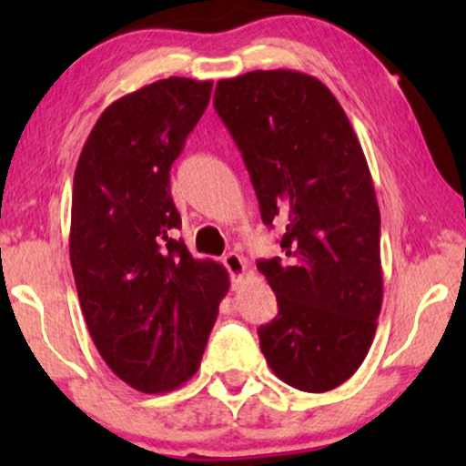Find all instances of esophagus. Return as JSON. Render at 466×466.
I'll list each match as a JSON object with an SVG mask.
<instances>
[{
	"instance_id": "1",
	"label": "esophagus",
	"mask_w": 466,
	"mask_h": 466,
	"mask_svg": "<svg viewBox=\"0 0 466 466\" xmlns=\"http://www.w3.org/2000/svg\"><path fill=\"white\" fill-rule=\"evenodd\" d=\"M222 265L227 267L228 273H231L233 284H238L239 279H241V276H244V271H246V260L241 258L239 254L228 252V254H225V257H222Z\"/></svg>"
}]
</instances>
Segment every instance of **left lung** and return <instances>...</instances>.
Segmentation results:
<instances>
[{"mask_svg":"<svg viewBox=\"0 0 466 466\" xmlns=\"http://www.w3.org/2000/svg\"><path fill=\"white\" fill-rule=\"evenodd\" d=\"M214 107L244 157L260 218L286 222V258L257 263L278 299V316L258 329L260 352L297 390H333L365 360L384 295L365 152L314 76L257 69L220 80Z\"/></svg>","mask_w":466,"mask_h":466,"instance_id":"left-lung-1","label":"left lung"}]
</instances>
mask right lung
I'll use <instances>...</instances> for the list:
<instances>
[{
	"instance_id": "right-lung-1",
	"label": "right lung",
	"mask_w": 466,
	"mask_h": 466,
	"mask_svg": "<svg viewBox=\"0 0 466 466\" xmlns=\"http://www.w3.org/2000/svg\"><path fill=\"white\" fill-rule=\"evenodd\" d=\"M212 80H157L107 106L74 174L69 260L88 333L139 392H169L201 365L227 269L190 257L169 169L206 112Z\"/></svg>"
}]
</instances>
